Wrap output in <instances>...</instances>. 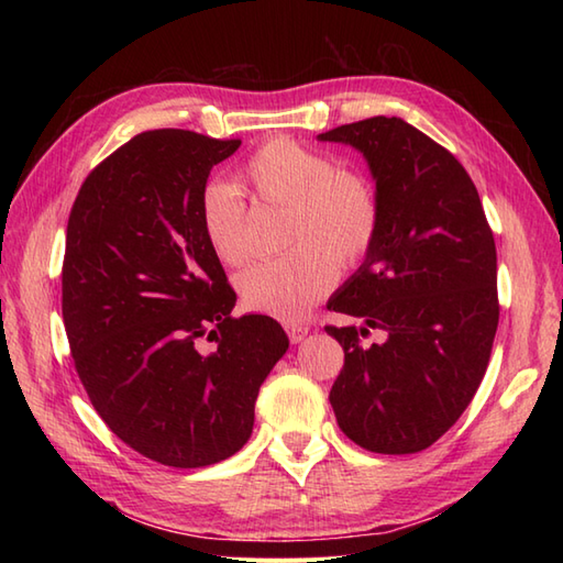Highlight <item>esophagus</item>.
<instances>
[{
	"mask_svg": "<svg viewBox=\"0 0 563 563\" xmlns=\"http://www.w3.org/2000/svg\"><path fill=\"white\" fill-rule=\"evenodd\" d=\"M285 331H288V336L292 343H302L305 336L309 333V327L307 324H288L285 327Z\"/></svg>",
	"mask_w": 563,
	"mask_h": 563,
	"instance_id": "1",
	"label": "esophagus"
}]
</instances>
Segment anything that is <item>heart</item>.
Here are the masks:
<instances>
[{"mask_svg":"<svg viewBox=\"0 0 563 563\" xmlns=\"http://www.w3.org/2000/svg\"><path fill=\"white\" fill-rule=\"evenodd\" d=\"M239 178L263 206L285 210V244L295 246L288 256L254 263L239 275L242 302L258 314L302 319L331 290L336 263L353 266L373 246L379 227L375 188L363 174L339 169L329 154L288 137L261 145ZM200 224L224 266L244 261L246 202L232 184L206 186Z\"/></svg>","mask_w":563,"mask_h":563,"instance_id":"heart-1","label":"heart"}]
</instances>
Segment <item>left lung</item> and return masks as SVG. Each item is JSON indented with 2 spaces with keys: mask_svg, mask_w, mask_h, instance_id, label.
I'll return each mask as SVG.
<instances>
[{
  "mask_svg": "<svg viewBox=\"0 0 563 563\" xmlns=\"http://www.w3.org/2000/svg\"><path fill=\"white\" fill-rule=\"evenodd\" d=\"M319 140L363 154L379 202L363 266L327 305L363 321L327 327L345 353L329 401L355 445L421 452L464 413L492 357L494 232L464 166L401 118L375 115ZM369 328L386 341L365 346Z\"/></svg>",
  "mask_w": 563,
  "mask_h": 563,
  "instance_id": "left-lung-1",
  "label": "left lung"
}]
</instances>
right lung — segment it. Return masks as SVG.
<instances>
[{"label":"right lung","instance_id":"add662e5","mask_svg":"<svg viewBox=\"0 0 563 563\" xmlns=\"http://www.w3.org/2000/svg\"><path fill=\"white\" fill-rule=\"evenodd\" d=\"M239 145L135 135L87 176L67 222L63 319L81 385L125 445L178 470L244 448L290 345L271 317H232L236 295L200 224L210 169Z\"/></svg>","mask_w":563,"mask_h":563}]
</instances>
